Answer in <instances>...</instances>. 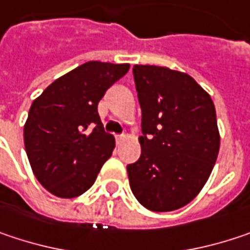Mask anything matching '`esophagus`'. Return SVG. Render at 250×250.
<instances>
[{
  "mask_svg": "<svg viewBox=\"0 0 250 250\" xmlns=\"http://www.w3.org/2000/svg\"><path fill=\"white\" fill-rule=\"evenodd\" d=\"M116 140H117V142H123V140H125V134H117V136H116Z\"/></svg>",
  "mask_w": 250,
  "mask_h": 250,
  "instance_id": "1",
  "label": "esophagus"
}]
</instances>
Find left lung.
Masks as SVG:
<instances>
[{"instance_id": "8db88e82", "label": "left lung", "mask_w": 250, "mask_h": 250, "mask_svg": "<svg viewBox=\"0 0 250 250\" xmlns=\"http://www.w3.org/2000/svg\"><path fill=\"white\" fill-rule=\"evenodd\" d=\"M142 107V154L127 166L136 199L148 210L186 206L208 182L220 136L210 96L185 73L134 65Z\"/></svg>"}]
</instances>
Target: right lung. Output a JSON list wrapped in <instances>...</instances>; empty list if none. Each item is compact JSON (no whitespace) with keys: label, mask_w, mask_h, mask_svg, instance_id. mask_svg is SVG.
<instances>
[{"label":"right lung","mask_w":250,"mask_h":250,"mask_svg":"<svg viewBox=\"0 0 250 250\" xmlns=\"http://www.w3.org/2000/svg\"><path fill=\"white\" fill-rule=\"evenodd\" d=\"M128 68L84 62L51 83L31 104L24 125L25 151L37 180L54 196L71 199L87 192L111 156L114 137L104 131L97 105Z\"/></svg>","instance_id":"obj_1"}]
</instances>
